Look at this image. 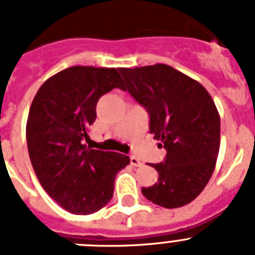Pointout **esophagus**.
I'll list each match as a JSON object with an SVG mask.
<instances>
[{
	"label": "esophagus",
	"instance_id": "obj_1",
	"mask_svg": "<svg viewBox=\"0 0 255 255\" xmlns=\"http://www.w3.org/2000/svg\"><path fill=\"white\" fill-rule=\"evenodd\" d=\"M130 163H131V166H140L141 162L139 161L135 155H131V157H130Z\"/></svg>",
	"mask_w": 255,
	"mask_h": 255
}]
</instances>
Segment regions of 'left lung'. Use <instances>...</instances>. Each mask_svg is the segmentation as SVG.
I'll use <instances>...</instances> for the list:
<instances>
[{
  "instance_id": "1",
  "label": "left lung",
  "mask_w": 255,
  "mask_h": 255,
  "mask_svg": "<svg viewBox=\"0 0 255 255\" xmlns=\"http://www.w3.org/2000/svg\"><path fill=\"white\" fill-rule=\"evenodd\" d=\"M130 96L149 116V132L166 149L152 164L158 180L141 193L152 203H190L211 179L220 150V115L203 85L164 64L120 69Z\"/></svg>"
}]
</instances>
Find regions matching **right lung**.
<instances>
[{
  "mask_svg": "<svg viewBox=\"0 0 255 255\" xmlns=\"http://www.w3.org/2000/svg\"><path fill=\"white\" fill-rule=\"evenodd\" d=\"M114 88L117 69L73 66L49 78L35 94L26 123L31 166L47 194L74 215H91L112 199L115 177L128 155L84 144L96 106Z\"/></svg>",
  "mask_w": 255,
  "mask_h": 255,
  "instance_id": "right-lung-1",
  "label": "right lung"
}]
</instances>
